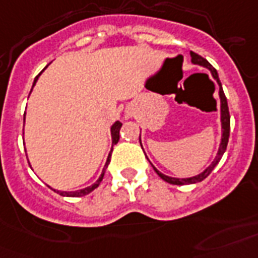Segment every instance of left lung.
<instances>
[{
  "label": "left lung",
  "instance_id": "8db88e82",
  "mask_svg": "<svg viewBox=\"0 0 258 258\" xmlns=\"http://www.w3.org/2000/svg\"><path fill=\"white\" fill-rule=\"evenodd\" d=\"M191 55V61H192L194 64H198V66H202V67H206V69L209 70L211 74V77L214 78V81L217 82V85H218V95H219V101H221V127H222V139H221V144H219V148H218V152H217V156L215 159L213 160L207 168L201 172L199 175H195V176H191V177H184V179H179V177H172V176H167L164 173H161L159 169H156L153 165V169L156 171V173L159 176L165 180L167 183H171V184H176V185H184V184H194V183H198V181H202L205 180L206 177L209 176L211 173V171L217 167V164L219 163V160L222 159L223 153L226 151V147H227V143H229V136H230V114H229V106H227V99L225 97V93H223V89H222V83L219 81V77H218V73H217V70L213 67V66L209 63V61L206 60L205 57H202L201 55H198L195 52H189ZM140 139H141V135H140ZM140 144H141V140H140Z\"/></svg>",
  "mask_w": 258,
  "mask_h": 258
}]
</instances>
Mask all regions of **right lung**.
<instances>
[{"label":"right lung","instance_id":"add662e5","mask_svg":"<svg viewBox=\"0 0 258 258\" xmlns=\"http://www.w3.org/2000/svg\"><path fill=\"white\" fill-rule=\"evenodd\" d=\"M40 75V74H39ZM39 75L36 77L35 82H33V86H35V83L37 82V78H39ZM24 122H25V114H24ZM121 126H122V123L119 122V121H115L113 125H111L110 127V132H111V144L113 145H115V144L118 143L119 140V129H121ZM113 151V149H111ZM111 151L110 153H109V156H107V160H106V164H105V167H103V169H102V173L101 176L98 177V180L94 183V184L89 185V187H86V188H82V189H78V191H59V189H53L55 192H57L59 195H61V197H71V198H78V197H85V195H87V194H90L93 189H95L99 185V183L102 181V179H103V175H105V171H106L107 165H109V163H110V157H111Z\"/></svg>","mask_w":258,"mask_h":258}]
</instances>
